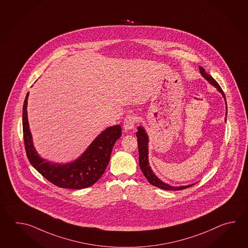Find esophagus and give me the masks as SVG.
Wrapping results in <instances>:
<instances>
[{
    "label": "esophagus",
    "mask_w": 248,
    "mask_h": 248,
    "mask_svg": "<svg viewBox=\"0 0 248 248\" xmlns=\"http://www.w3.org/2000/svg\"><path fill=\"white\" fill-rule=\"evenodd\" d=\"M136 122H137V118L136 116H134V115H132V114H129V115H126L125 117V120H124V129H125V131H129V130H131L134 128V126H135V124H136Z\"/></svg>",
    "instance_id": "1"
}]
</instances>
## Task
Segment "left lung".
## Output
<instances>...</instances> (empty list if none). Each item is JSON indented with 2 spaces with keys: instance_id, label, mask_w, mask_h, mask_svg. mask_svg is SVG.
Wrapping results in <instances>:
<instances>
[{
  "instance_id": "8db88e82",
  "label": "left lung",
  "mask_w": 248,
  "mask_h": 248,
  "mask_svg": "<svg viewBox=\"0 0 248 248\" xmlns=\"http://www.w3.org/2000/svg\"><path fill=\"white\" fill-rule=\"evenodd\" d=\"M201 74L205 79L213 85L214 87H216L217 90L219 92H221V95L223 96V98L225 99V95L223 93V91L221 90L220 85L217 83L216 79H214L210 74H206L205 69L203 67H200ZM226 103V100H225ZM138 131L137 132V143H138V152H139V166L140 169L142 170V174H144V176L146 177L148 182L153 185L156 186L159 189L166 190H180L187 189L190 186L195 185H186V186H179V187H175V186H170L168 184H165L162 181L158 179V177L153 174V170L150 168L149 165V160H148V139L147 134L145 130L143 129V127L141 126L137 127Z\"/></svg>"
}]
</instances>
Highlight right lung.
<instances>
[{"label": "right lung", "mask_w": 248, "mask_h": 248, "mask_svg": "<svg viewBox=\"0 0 248 248\" xmlns=\"http://www.w3.org/2000/svg\"><path fill=\"white\" fill-rule=\"evenodd\" d=\"M27 93L23 106V137L30 163L43 177L60 188L79 190L94 185L105 173L110 161L111 151L122 137L120 125L110 126L101 133L79 158L71 163L56 164L39 156L32 144V135L27 120Z\"/></svg>", "instance_id": "obj_1"}]
</instances>
